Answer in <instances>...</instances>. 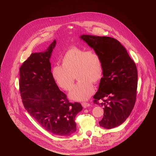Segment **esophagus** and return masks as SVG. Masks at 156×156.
Returning a JSON list of instances; mask_svg holds the SVG:
<instances>
[{
  "instance_id": "1",
  "label": "esophagus",
  "mask_w": 156,
  "mask_h": 156,
  "mask_svg": "<svg viewBox=\"0 0 156 156\" xmlns=\"http://www.w3.org/2000/svg\"><path fill=\"white\" fill-rule=\"evenodd\" d=\"M81 104H82L83 107H84V108H86V107H88V106H90V103L86 102H82V103H81Z\"/></svg>"
}]
</instances>
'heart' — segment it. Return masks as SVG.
I'll return each instance as SVG.
<instances>
[{
    "label": "heart",
    "instance_id": "1",
    "mask_svg": "<svg viewBox=\"0 0 156 156\" xmlns=\"http://www.w3.org/2000/svg\"><path fill=\"white\" fill-rule=\"evenodd\" d=\"M61 65H55L52 75L57 84L63 90L70 91L76 79L79 80L70 98L84 101L94 91L93 83L100 81L103 75V64L101 55L94 50H87L78 46L68 49L62 57Z\"/></svg>",
    "mask_w": 156,
    "mask_h": 156
}]
</instances>
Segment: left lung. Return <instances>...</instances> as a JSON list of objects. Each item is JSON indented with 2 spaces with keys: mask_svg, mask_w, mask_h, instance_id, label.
Returning <instances> with one entry per match:
<instances>
[{
  "mask_svg": "<svg viewBox=\"0 0 156 156\" xmlns=\"http://www.w3.org/2000/svg\"><path fill=\"white\" fill-rule=\"evenodd\" d=\"M98 52L103 64V77L93 102L103 107L99 125L111 129L123 123L136 99L138 71L126 49L115 38L83 34L80 37Z\"/></svg>",
  "mask_w": 156,
  "mask_h": 156,
  "instance_id": "1",
  "label": "left lung"
}]
</instances>
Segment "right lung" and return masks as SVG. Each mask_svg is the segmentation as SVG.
Masks as SVG:
<instances>
[{"instance_id":"right-lung-1","label":"right lung","mask_w":156,"mask_h":156,"mask_svg":"<svg viewBox=\"0 0 156 156\" xmlns=\"http://www.w3.org/2000/svg\"><path fill=\"white\" fill-rule=\"evenodd\" d=\"M55 40L44 52L33 53L20 68L19 89L30 115L44 129L58 136H69L76 129L75 117L83 109L61 91L51 72L49 58Z\"/></svg>"}]
</instances>
